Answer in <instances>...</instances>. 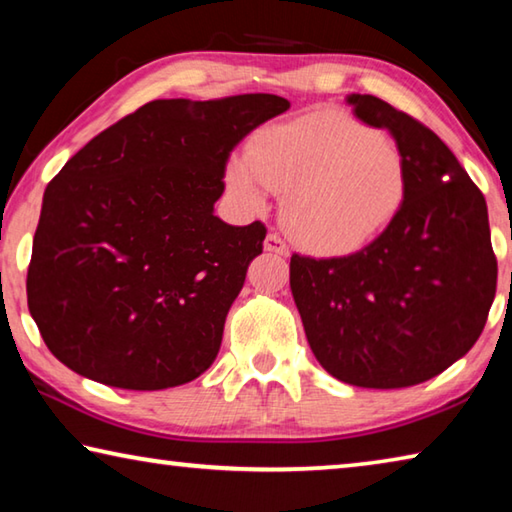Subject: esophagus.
<instances>
[{"label":"esophagus","mask_w":512,"mask_h":512,"mask_svg":"<svg viewBox=\"0 0 512 512\" xmlns=\"http://www.w3.org/2000/svg\"><path fill=\"white\" fill-rule=\"evenodd\" d=\"M264 248L268 250V253H277V255H284V257L289 255V246H287V241H284L280 235H277V232H271V235L266 237V241H264Z\"/></svg>","instance_id":"1"}]
</instances>
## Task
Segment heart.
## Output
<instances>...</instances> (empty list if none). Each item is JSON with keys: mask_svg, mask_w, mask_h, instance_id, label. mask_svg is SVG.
Wrapping results in <instances>:
<instances>
[{"mask_svg": "<svg viewBox=\"0 0 512 512\" xmlns=\"http://www.w3.org/2000/svg\"><path fill=\"white\" fill-rule=\"evenodd\" d=\"M228 183L250 207L287 194L284 221L302 246L341 253L384 230L406 189L393 137L336 112L255 135L246 158L230 162Z\"/></svg>", "mask_w": 512, "mask_h": 512, "instance_id": "obj_1", "label": "heart"}]
</instances>
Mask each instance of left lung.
<instances>
[{"mask_svg":"<svg viewBox=\"0 0 512 512\" xmlns=\"http://www.w3.org/2000/svg\"><path fill=\"white\" fill-rule=\"evenodd\" d=\"M363 124L386 128L404 158L400 210L345 257L293 253L291 293L311 352L361 388H404L440 375L479 339L497 291L481 189L440 137L372 94H352Z\"/></svg>","mask_w":512,"mask_h":512,"instance_id":"1","label":"left lung"}]
</instances>
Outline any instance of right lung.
I'll return each instance as SVG.
<instances>
[{
	"label": "right lung",
	"instance_id": "add662e5",
	"mask_svg": "<svg viewBox=\"0 0 512 512\" xmlns=\"http://www.w3.org/2000/svg\"><path fill=\"white\" fill-rule=\"evenodd\" d=\"M275 94L158 99L119 119L51 180L27 273L51 354L128 391L196 379L264 250L266 225L214 216L230 153L287 112Z\"/></svg>",
	"mask_w": 512,
	"mask_h": 512
}]
</instances>
